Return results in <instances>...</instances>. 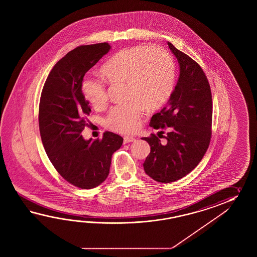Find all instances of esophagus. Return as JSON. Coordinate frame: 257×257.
<instances>
[{"mask_svg": "<svg viewBox=\"0 0 257 257\" xmlns=\"http://www.w3.org/2000/svg\"><path fill=\"white\" fill-rule=\"evenodd\" d=\"M135 141H136V139L134 137H124V143H130V142H135Z\"/></svg>", "mask_w": 257, "mask_h": 257, "instance_id": "obj_1", "label": "esophagus"}]
</instances>
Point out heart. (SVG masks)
<instances>
[{
	"label": "heart",
	"mask_w": 257,
	"mask_h": 257,
	"mask_svg": "<svg viewBox=\"0 0 257 257\" xmlns=\"http://www.w3.org/2000/svg\"><path fill=\"white\" fill-rule=\"evenodd\" d=\"M111 82H126V104L112 107L105 123L110 130L130 133L139 126L144 106L148 110L162 107L174 92L175 62L164 49L135 46L119 50L101 68ZM84 97L94 108H102L108 95L104 82L86 79L82 84Z\"/></svg>",
	"instance_id": "heart-1"
}]
</instances>
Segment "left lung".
Segmentation results:
<instances>
[{"instance_id": "left-lung-1", "label": "left lung", "mask_w": 257, "mask_h": 257, "mask_svg": "<svg viewBox=\"0 0 257 257\" xmlns=\"http://www.w3.org/2000/svg\"><path fill=\"white\" fill-rule=\"evenodd\" d=\"M180 67V74L167 106L153 115L150 126L161 134L142 138L151 146L144 171L153 180H179L197 167L211 139L212 96L208 78L195 60L168 42Z\"/></svg>"}]
</instances>
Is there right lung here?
<instances>
[{"label": "right lung", "instance_id": "obj_1", "mask_svg": "<svg viewBox=\"0 0 257 257\" xmlns=\"http://www.w3.org/2000/svg\"><path fill=\"white\" fill-rule=\"evenodd\" d=\"M110 49L104 42L68 52L49 72L39 102V131L49 161L67 182L83 189L106 179L112 155L123 143L110 131L102 140L85 141L81 135L91 112L82 93L83 77Z\"/></svg>", "mask_w": 257, "mask_h": 257}]
</instances>
